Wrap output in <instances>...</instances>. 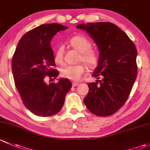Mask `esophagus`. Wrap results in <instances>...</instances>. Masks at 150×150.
<instances>
[{
  "label": "esophagus",
  "instance_id": "34e87169",
  "mask_svg": "<svg viewBox=\"0 0 150 150\" xmlns=\"http://www.w3.org/2000/svg\"><path fill=\"white\" fill-rule=\"evenodd\" d=\"M79 83L76 82V81H74V82H72V85H73V86H76L77 85H79Z\"/></svg>",
  "mask_w": 150,
  "mask_h": 150
}]
</instances>
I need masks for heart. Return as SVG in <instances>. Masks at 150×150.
<instances>
[{
    "mask_svg": "<svg viewBox=\"0 0 150 150\" xmlns=\"http://www.w3.org/2000/svg\"><path fill=\"white\" fill-rule=\"evenodd\" d=\"M70 44L74 49L80 53L79 61H82L89 69H93L98 63V55L96 52L91 50L92 43L83 36H75L71 40ZM64 48L59 47L55 55V60L58 64L63 63ZM85 72V67L82 64L76 66H65L61 69V75L64 78L74 81L81 79Z\"/></svg>",
    "mask_w": 150,
    "mask_h": 150,
    "instance_id": "1",
    "label": "heart"
}]
</instances>
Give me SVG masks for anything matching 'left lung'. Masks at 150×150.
<instances>
[{
  "mask_svg": "<svg viewBox=\"0 0 150 150\" xmlns=\"http://www.w3.org/2000/svg\"><path fill=\"white\" fill-rule=\"evenodd\" d=\"M98 47V65L92 76L96 82L88 83L84 104L92 113L108 116L124 105L137 79V51L128 35L110 22L80 24ZM100 79H99V78Z\"/></svg>",
  "mask_w": 150,
  "mask_h": 150,
  "instance_id": "obj_1",
  "label": "left lung"
}]
</instances>
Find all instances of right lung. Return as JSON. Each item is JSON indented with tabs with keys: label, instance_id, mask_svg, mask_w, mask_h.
<instances>
[{
	"label": "right lung",
	"instance_id": "add662e5",
	"mask_svg": "<svg viewBox=\"0 0 150 150\" xmlns=\"http://www.w3.org/2000/svg\"><path fill=\"white\" fill-rule=\"evenodd\" d=\"M66 29L53 23L29 31L18 42L12 58L13 79L23 103L38 116H51L59 112L72 86L68 79H60L56 84L45 82V77L55 79L59 74L52 69L55 64L50 41Z\"/></svg>",
	"mask_w": 150,
	"mask_h": 150
}]
</instances>
